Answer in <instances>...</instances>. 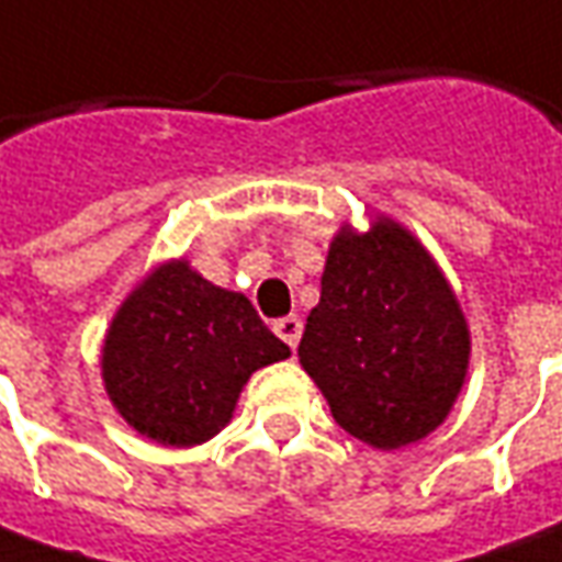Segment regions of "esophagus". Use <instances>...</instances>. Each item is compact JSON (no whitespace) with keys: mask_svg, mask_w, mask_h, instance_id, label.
Segmentation results:
<instances>
[{"mask_svg":"<svg viewBox=\"0 0 562 562\" xmlns=\"http://www.w3.org/2000/svg\"><path fill=\"white\" fill-rule=\"evenodd\" d=\"M274 333H278L290 348H296L300 346V336H303V321L296 318V315H288V318L274 321Z\"/></svg>","mask_w":562,"mask_h":562,"instance_id":"obj_1","label":"esophagus"}]
</instances>
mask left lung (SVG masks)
<instances>
[{
	"label": "left lung",
	"mask_w": 562,
	"mask_h": 562,
	"mask_svg": "<svg viewBox=\"0 0 562 562\" xmlns=\"http://www.w3.org/2000/svg\"><path fill=\"white\" fill-rule=\"evenodd\" d=\"M471 330L428 247L385 214L333 235L300 363L333 419L373 450H401L450 416Z\"/></svg>",
	"instance_id": "8db88e82"
}]
</instances>
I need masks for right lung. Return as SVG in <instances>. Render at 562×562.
<instances>
[{
    "mask_svg": "<svg viewBox=\"0 0 562 562\" xmlns=\"http://www.w3.org/2000/svg\"><path fill=\"white\" fill-rule=\"evenodd\" d=\"M290 358L244 293L189 259L158 262L112 315L100 376L115 413L161 447H195L232 422L247 379Z\"/></svg>",
    "mask_w": 562,
    "mask_h": 562,
    "instance_id": "obj_1",
    "label": "right lung"
}]
</instances>
